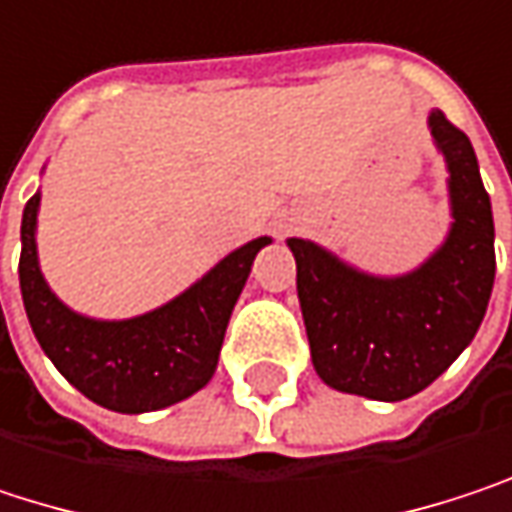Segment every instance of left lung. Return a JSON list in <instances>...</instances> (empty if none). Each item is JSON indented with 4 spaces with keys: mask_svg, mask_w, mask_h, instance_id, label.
<instances>
[{
    "mask_svg": "<svg viewBox=\"0 0 512 512\" xmlns=\"http://www.w3.org/2000/svg\"><path fill=\"white\" fill-rule=\"evenodd\" d=\"M448 164L451 229L404 277H374L315 241L288 238L318 377L348 395L404 401L427 389L475 339L495 283L492 203L466 132L427 117Z\"/></svg>",
    "mask_w": 512,
    "mask_h": 512,
    "instance_id": "1",
    "label": "left lung"
}]
</instances>
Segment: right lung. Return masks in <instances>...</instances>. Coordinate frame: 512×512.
Listing matches in <instances>:
<instances>
[{"label": "right lung", "mask_w": 512, "mask_h": 512, "mask_svg": "<svg viewBox=\"0 0 512 512\" xmlns=\"http://www.w3.org/2000/svg\"><path fill=\"white\" fill-rule=\"evenodd\" d=\"M40 194L23 209L20 288L26 315L52 365L94 404L114 413H153L200 392L224 345L226 324L268 235L224 256L203 280L164 306L126 321H96L64 306L37 262Z\"/></svg>", "instance_id": "1"}]
</instances>
